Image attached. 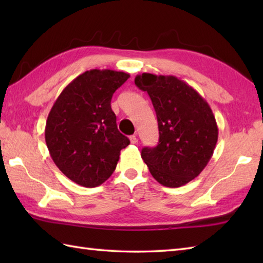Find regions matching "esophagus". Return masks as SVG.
<instances>
[{"label": "esophagus", "mask_w": 263, "mask_h": 263, "mask_svg": "<svg viewBox=\"0 0 263 263\" xmlns=\"http://www.w3.org/2000/svg\"><path fill=\"white\" fill-rule=\"evenodd\" d=\"M130 141H131L132 144L138 143V138H137V136H131V137H130Z\"/></svg>", "instance_id": "34e87169"}]
</instances>
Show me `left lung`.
<instances>
[{"label": "left lung", "instance_id": "obj_1", "mask_svg": "<svg viewBox=\"0 0 263 263\" xmlns=\"http://www.w3.org/2000/svg\"><path fill=\"white\" fill-rule=\"evenodd\" d=\"M135 83L152 99L159 130L158 144L142 148L141 157L161 185H185L214 154L218 140L214 113L197 90L174 76L142 73Z\"/></svg>", "mask_w": 263, "mask_h": 263}]
</instances>
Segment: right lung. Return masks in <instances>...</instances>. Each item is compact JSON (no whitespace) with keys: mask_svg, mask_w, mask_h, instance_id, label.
Masks as SVG:
<instances>
[{"mask_svg":"<svg viewBox=\"0 0 263 263\" xmlns=\"http://www.w3.org/2000/svg\"><path fill=\"white\" fill-rule=\"evenodd\" d=\"M130 74L86 71L66 86L49 111L45 141L53 161L71 181L96 187L113 174L120 153L130 144L116 125L113 93Z\"/></svg>","mask_w":263,"mask_h":263,"instance_id":"obj_1","label":"right lung"}]
</instances>
